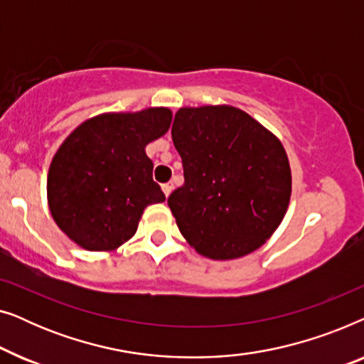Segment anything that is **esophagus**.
Masks as SVG:
<instances>
[{
	"mask_svg": "<svg viewBox=\"0 0 364 364\" xmlns=\"http://www.w3.org/2000/svg\"><path fill=\"white\" fill-rule=\"evenodd\" d=\"M172 188H173V183H172V182H167V183H164V186H162V191H164V193H166V197L171 196Z\"/></svg>",
	"mask_w": 364,
	"mask_h": 364,
	"instance_id": "esophagus-1",
	"label": "esophagus"
}]
</instances>
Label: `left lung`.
<instances>
[{"instance_id":"1","label":"left lung","mask_w":364,"mask_h":364,"mask_svg":"<svg viewBox=\"0 0 364 364\" xmlns=\"http://www.w3.org/2000/svg\"><path fill=\"white\" fill-rule=\"evenodd\" d=\"M172 141L186 182L167 202L183 238L212 260L260 248L290 203L291 172L282 142L232 106L178 109Z\"/></svg>"}]
</instances>
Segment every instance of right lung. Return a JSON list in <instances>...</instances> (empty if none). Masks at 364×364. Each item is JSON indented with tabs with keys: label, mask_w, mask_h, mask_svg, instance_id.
I'll return each mask as SVG.
<instances>
[{
	"label": "right lung",
	"mask_w": 364,
	"mask_h": 364,
	"mask_svg": "<svg viewBox=\"0 0 364 364\" xmlns=\"http://www.w3.org/2000/svg\"><path fill=\"white\" fill-rule=\"evenodd\" d=\"M171 122L167 107H149L101 114L69 134L49 167L48 203L74 243L91 252L116 250L136 233L144 208L166 200L146 146Z\"/></svg>",
	"instance_id": "add662e5"
}]
</instances>
